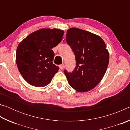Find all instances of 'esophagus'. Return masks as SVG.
Instances as JSON below:
<instances>
[{"label": "esophagus", "mask_w": 130, "mask_h": 130, "mask_svg": "<svg viewBox=\"0 0 130 130\" xmlns=\"http://www.w3.org/2000/svg\"><path fill=\"white\" fill-rule=\"evenodd\" d=\"M59 67H60V69H63V68H64V67H65V65H64V63H62V64H61V65H60V66H59Z\"/></svg>", "instance_id": "34e87169"}]
</instances>
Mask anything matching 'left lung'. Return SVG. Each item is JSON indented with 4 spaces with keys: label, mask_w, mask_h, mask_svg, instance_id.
<instances>
[{
    "label": "left lung",
    "mask_w": 130,
    "mask_h": 130,
    "mask_svg": "<svg viewBox=\"0 0 130 130\" xmlns=\"http://www.w3.org/2000/svg\"><path fill=\"white\" fill-rule=\"evenodd\" d=\"M66 41L75 56L76 65L72 72L64 70L69 85L78 92L95 87L106 72L109 53L101 37L77 28L67 30Z\"/></svg>",
    "instance_id": "left-lung-1"
}]
</instances>
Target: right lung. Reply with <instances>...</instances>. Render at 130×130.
Wrapping results in <instances>:
<instances>
[{
  "instance_id": "1",
  "label": "right lung",
  "mask_w": 130,
  "mask_h": 130,
  "mask_svg": "<svg viewBox=\"0 0 130 130\" xmlns=\"http://www.w3.org/2000/svg\"><path fill=\"white\" fill-rule=\"evenodd\" d=\"M64 31L42 28L25 38L18 46L16 61L23 78L32 86L45 87L50 83L59 69L53 64L52 49L62 40Z\"/></svg>"
}]
</instances>
